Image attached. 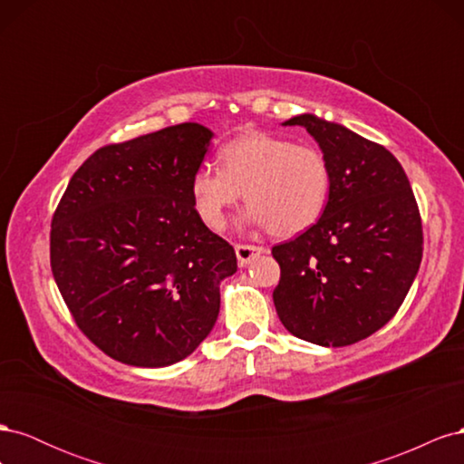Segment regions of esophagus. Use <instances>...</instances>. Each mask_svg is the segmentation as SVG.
<instances>
[{
	"label": "esophagus",
	"mask_w": 464,
	"mask_h": 464,
	"mask_svg": "<svg viewBox=\"0 0 464 464\" xmlns=\"http://www.w3.org/2000/svg\"><path fill=\"white\" fill-rule=\"evenodd\" d=\"M266 247L263 246H254V244H236V257L240 261V265H247L265 254Z\"/></svg>",
	"instance_id": "obj_1"
}]
</instances>
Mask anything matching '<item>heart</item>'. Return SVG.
Wrapping results in <instances>:
<instances>
[{"label": "heart", "instance_id": "heart-1", "mask_svg": "<svg viewBox=\"0 0 464 464\" xmlns=\"http://www.w3.org/2000/svg\"><path fill=\"white\" fill-rule=\"evenodd\" d=\"M220 170L199 168L191 176V199L208 228L220 230L227 210L242 199L249 218L276 237L296 236L323 215L331 193L325 154L286 137L249 131L218 152Z\"/></svg>", "mask_w": 464, "mask_h": 464}]
</instances>
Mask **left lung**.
<instances>
[{
    "label": "left lung",
    "instance_id": "obj_1",
    "mask_svg": "<svg viewBox=\"0 0 464 464\" xmlns=\"http://www.w3.org/2000/svg\"><path fill=\"white\" fill-rule=\"evenodd\" d=\"M325 154L331 193L321 218L273 247L283 325L321 346L354 344L399 312L422 261V218L401 162L344 125L302 114Z\"/></svg>",
    "mask_w": 464,
    "mask_h": 464
}]
</instances>
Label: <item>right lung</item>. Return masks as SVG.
<instances>
[{"instance_id":"obj_1","label":"right lung","mask_w":464,"mask_h":464,"mask_svg":"<svg viewBox=\"0 0 464 464\" xmlns=\"http://www.w3.org/2000/svg\"><path fill=\"white\" fill-rule=\"evenodd\" d=\"M213 131L179 123L101 147L79 166L52 217L50 265L77 327L137 368L189 356L218 317L234 247L191 199Z\"/></svg>"}]
</instances>
